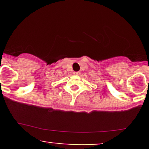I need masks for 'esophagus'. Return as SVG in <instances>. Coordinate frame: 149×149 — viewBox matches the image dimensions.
Wrapping results in <instances>:
<instances>
[{
    "mask_svg": "<svg viewBox=\"0 0 149 149\" xmlns=\"http://www.w3.org/2000/svg\"><path fill=\"white\" fill-rule=\"evenodd\" d=\"M80 73V72L77 71V72H73V75H75V76H79Z\"/></svg>",
    "mask_w": 149,
    "mask_h": 149,
    "instance_id": "esophagus-1",
    "label": "esophagus"
}]
</instances>
